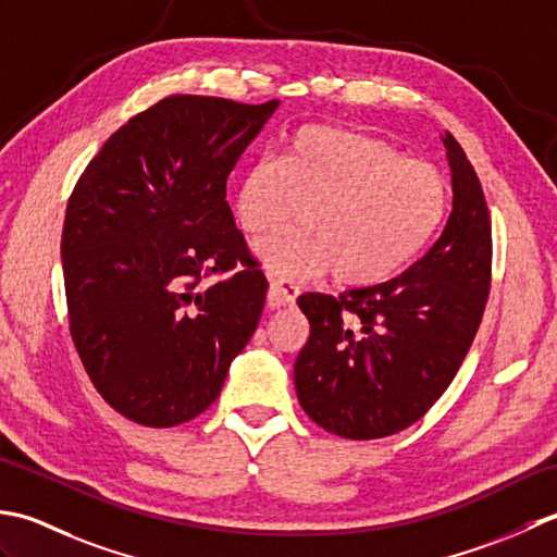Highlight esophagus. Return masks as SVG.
Returning <instances> with one entry per match:
<instances>
[{
	"label": "esophagus",
	"mask_w": 557,
	"mask_h": 557,
	"mask_svg": "<svg viewBox=\"0 0 557 557\" xmlns=\"http://www.w3.org/2000/svg\"><path fill=\"white\" fill-rule=\"evenodd\" d=\"M298 286L288 278H271L269 283V305L271 308H286V305H293L295 298H298Z\"/></svg>",
	"instance_id": "1"
}]
</instances>
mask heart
I'll use <instances>...</instances> for the list:
<instances>
[{
    "instance_id": "1",
    "label": "heart",
    "mask_w": 557,
    "mask_h": 557,
    "mask_svg": "<svg viewBox=\"0 0 557 557\" xmlns=\"http://www.w3.org/2000/svg\"><path fill=\"white\" fill-rule=\"evenodd\" d=\"M255 255L271 274L305 278L332 271L344 288H370L401 274L435 240L449 211V185L435 165L408 161L374 136L310 124L281 158H257L235 189L247 235L298 219Z\"/></svg>"
}]
</instances>
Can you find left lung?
I'll return each mask as SVG.
<instances>
[{"label": "left lung", "mask_w": 557, "mask_h": 557, "mask_svg": "<svg viewBox=\"0 0 557 557\" xmlns=\"http://www.w3.org/2000/svg\"><path fill=\"white\" fill-rule=\"evenodd\" d=\"M451 213L435 245L401 276L332 298L305 293L310 338L295 392L317 425L374 440L413 425L457 374L491 290V213L473 165L451 134Z\"/></svg>", "instance_id": "obj_1"}]
</instances>
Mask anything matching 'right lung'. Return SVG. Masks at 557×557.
Segmentation results:
<instances>
[{"label":"right lung","mask_w":557,"mask_h":557,"mask_svg":"<svg viewBox=\"0 0 557 557\" xmlns=\"http://www.w3.org/2000/svg\"><path fill=\"white\" fill-rule=\"evenodd\" d=\"M276 110L278 100L163 98L110 136L66 203L74 346L100 396L134 423L173 428L207 411L255 334L269 283L235 228L225 180Z\"/></svg>","instance_id":"obj_1"}]
</instances>
